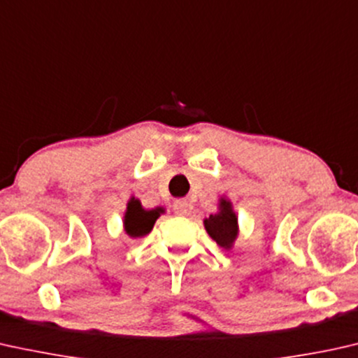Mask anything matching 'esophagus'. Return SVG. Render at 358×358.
I'll use <instances>...</instances> for the list:
<instances>
[{
	"label": "esophagus",
	"mask_w": 358,
	"mask_h": 358,
	"mask_svg": "<svg viewBox=\"0 0 358 358\" xmlns=\"http://www.w3.org/2000/svg\"><path fill=\"white\" fill-rule=\"evenodd\" d=\"M173 208L176 215H180V216L189 215V203L185 200H176Z\"/></svg>",
	"instance_id": "obj_1"
}]
</instances>
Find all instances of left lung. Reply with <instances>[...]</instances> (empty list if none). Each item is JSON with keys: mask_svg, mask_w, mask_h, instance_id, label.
Returning <instances> with one entry per match:
<instances>
[{"mask_svg": "<svg viewBox=\"0 0 358 358\" xmlns=\"http://www.w3.org/2000/svg\"><path fill=\"white\" fill-rule=\"evenodd\" d=\"M203 224L208 236L217 245L231 250L237 236H239V221H237V215L229 199L221 196L220 203H217V211L210 215V217H205Z\"/></svg>", "mask_w": 358, "mask_h": 358, "instance_id": "left-lung-1", "label": "left lung"}]
</instances>
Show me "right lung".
Listing matches in <instances>:
<instances>
[{"label":"right lung","instance_id":"obj_1","mask_svg":"<svg viewBox=\"0 0 358 358\" xmlns=\"http://www.w3.org/2000/svg\"><path fill=\"white\" fill-rule=\"evenodd\" d=\"M162 213H164V210L159 208V206L153 210H145L141 200L131 199L127 203L126 215H124V231L134 239L147 236L153 229L155 222H157Z\"/></svg>","mask_w":358,"mask_h":358}]
</instances>
